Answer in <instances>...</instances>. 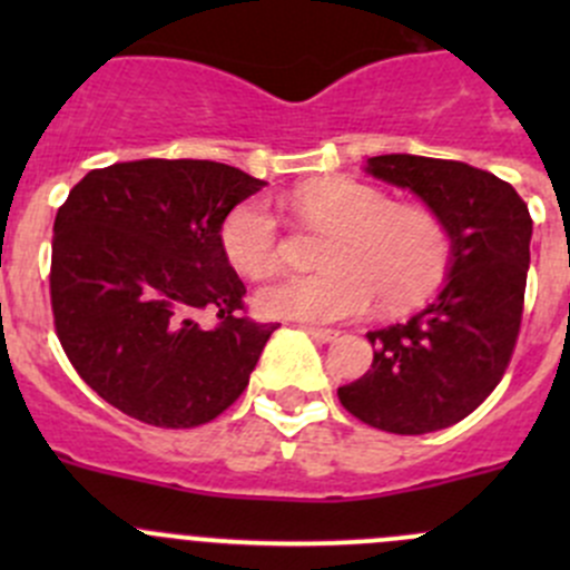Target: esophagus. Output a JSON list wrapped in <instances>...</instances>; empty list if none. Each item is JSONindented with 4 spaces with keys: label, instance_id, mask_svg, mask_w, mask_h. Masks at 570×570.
Here are the masks:
<instances>
[{
    "label": "esophagus",
    "instance_id": "1",
    "mask_svg": "<svg viewBox=\"0 0 570 570\" xmlns=\"http://www.w3.org/2000/svg\"><path fill=\"white\" fill-rule=\"evenodd\" d=\"M306 333L312 338H317L320 344H327L333 342V338L338 336V331H333V327H317V325H306Z\"/></svg>",
    "mask_w": 570,
    "mask_h": 570
}]
</instances>
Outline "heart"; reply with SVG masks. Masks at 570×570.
Segmentation results:
<instances>
[{
    "instance_id": "obj_1",
    "label": "heart",
    "mask_w": 570,
    "mask_h": 570,
    "mask_svg": "<svg viewBox=\"0 0 570 570\" xmlns=\"http://www.w3.org/2000/svg\"><path fill=\"white\" fill-rule=\"evenodd\" d=\"M303 223L331 232L317 275H278L256 292V312L275 320L338 322L381 301L407 306L439 286L450 237L422 206H396L383 189L347 176L308 181L289 195ZM228 262L262 278L281 262L278 220L264 200H245L223 220Z\"/></svg>"
}]
</instances>
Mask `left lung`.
Instances as JSON below:
<instances>
[{
  "mask_svg": "<svg viewBox=\"0 0 570 570\" xmlns=\"http://www.w3.org/2000/svg\"><path fill=\"white\" fill-rule=\"evenodd\" d=\"M364 170L424 200L446 228L450 267L422 312L366 333L372 370L338 389V400L370 428L435 433L469 416L508 370L524 312L532 217L508 181L465 163L383 154Z\"/></svg>",
  "mask_w": 570,
  "mask_h": 570,
  "instance_id": "1",
  "label": "left lung"
}]
</instances>
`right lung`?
<instances>
[{"instance_id":"add662e5","label":"right lung","mask_w":570,"mask_h":570,"mask_svg":"<svg viewBox=\"0 0 570 570\" xmlns=\"http://www.w3.org/2000/svg\"><path fill=\"white\" fill-rule=\"evenodd\" d=\"M267 181L209 159H137L90 170L57 209L51 312L73 370L154 428H198L250 381L278 325L243 317L228 212ZM200 311L222 320L206 332Z\"/></svg>"}]
</instances>
